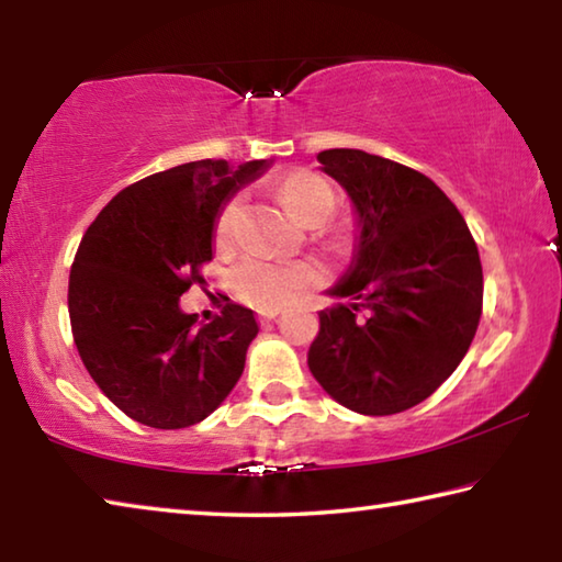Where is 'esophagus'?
<instances>
[{
	"label": "esophagus",
	"instance_id": "1",
	"mask_svg": "<svg viewBox=\"0 0 562 562\" xmlns=\"http://www.w3.org/2000/svg\"><path fill=\"white\" fill-rule=\"evenodd\" d=\"M278 315H280L278 307H274V310H262V312H260V322H272Z\"/></svg>",
	"mask_w": 562,
	"mask_h": 562
}]
</instances>
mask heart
<instances>
[{"instance_id":"1","label":"heart","mask_w":562,"mask_h":562,"mask_svg":"<svg viewBox=\"0 0 562 562\" xmlns=\"http://www.w3.org/2000/svg\"><path fill=\"white\" fill-rule=\"evenodd\" d=\"M282 201L300 221H310L312 215L335 211V193L325 178L310 170H294L280 186ZM240 213V198L227 201L215 221V240L231 243ZM315 280V270L302 262H270L250 258L233 270V288L245 302L262 310H274L292 302L297 294Z\"/></svg>"}]
</instances>
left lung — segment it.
Here are the masks:
<instances>
[{"mask_svg":"<svg viewBox=\"0 0 562 562\" xmlns=\"http://www.w3.org/2000/svg\"><path fill=\"white\" fill-rule=\"evenodd\" d=\"M355 207V255L327 294L307 364L337 404L367 416L431 396L469 351L483 304L479 247L431 178L357 148L317 154ZM368 310L359 321L356 310Z\"/></svg>","mask_w":562,"mask_h":562,"instance_id":"1","label":"left lung"}]
</instances>
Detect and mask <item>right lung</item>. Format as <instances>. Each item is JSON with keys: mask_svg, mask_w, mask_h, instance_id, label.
<instances>
[{"mask_svg": "<svg viewBox=\"0 0 562 562\" xmlns=\"http://www.w3.org/2000/svg\"><path fill=\"white\" fill-rule=\"evenodd\" d=\"M272 160L205 158L123 188L83 235L69 274L76 349L93 382L133 422L186 429L221 406L258 337L255 312L227 302L198 322L180 294L213 260L225 203Z\"/></svg>", "mask_w": 562, "mask_h": 562, "instance_id": "right-lung-1", "label": "right lung"}]
</instances>
